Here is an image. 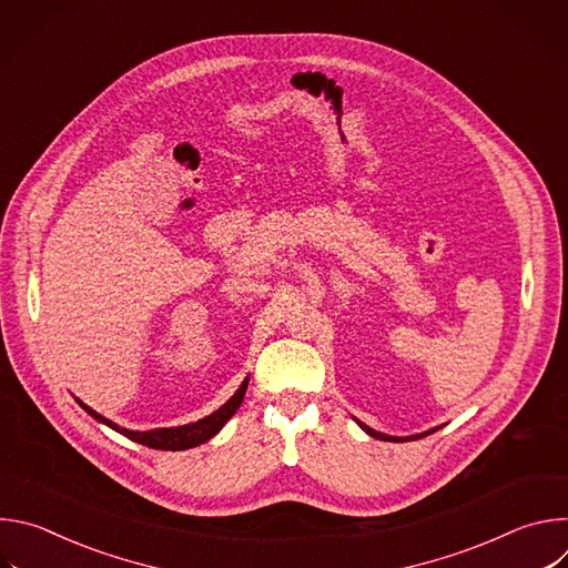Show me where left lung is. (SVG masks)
<instances>
[{
    "mask_svg": "<svg viewBox=\"0 0 568 568\" xmlns=\"http://www.w3.org/2000/svg\"><path fill=\"white\" fill-rule=\"evenodd\" d=\"M362 425V423H359ZM362 429L368 434V436H373V438H379V440H416V438H423V436H427V434H420V436H412V438H393V436H384V434H379V432H373L371 427H366V425H362ZM432 432H436V429H432ZM429 432V434H432Z\"/></svg>",
    "mask_w": 568,
    "mask_h": 568,
    "instance_id": "1",
    "label": "left lung"
}]
</instances>
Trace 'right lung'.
Listing matches in <instances>:
<instances>
[{
  "mask_svg": "<svg viewBox=\"0 0 568 568\" xmlns=\"http://www.w3.org/2000/svg\"><path fill=\"white\" fill-rule=\"evenodd\" d=\"M247 384H250V379L242 382V386L235 390V395H233L226 404H222V407H220L215 414H211V416H206V418H202V420H197V423H193V425L169 427V429H152V432H128V429H121V427H116L114 423H110L108 418L99 416L94 409H90L88 404H83L80 399H78V404H80V407H83L92 418H97L99 423L112 427L114 432L128 436L130 440H134V443H139V445H145V447H152V449L180 452V449L197 447V445L206 443L209 438H213V436L224 427V423L237 412V407L242 404V397H245V393H247Z\"/></svg>",
  "mask_w": 568,
  "mask_h": 568,
  "instance_id": "right-lung-1",
  "label": "right lung"
}]
</instances>
